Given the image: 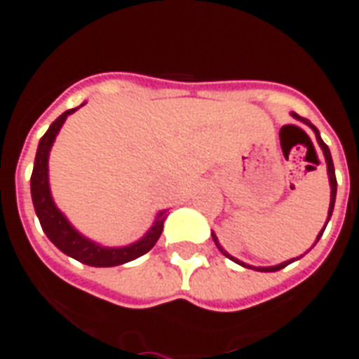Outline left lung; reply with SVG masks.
Wrapping results in <instances>:
<instances>
[{"label":"left lung","instance_id":"1","mask_svg":"<svg viewBox=\"0 0 359 359\" xmlns=\"http://www.w3.org/2000/svg\"><path fill=\"white\" fill-rule=\"evenodd\" d=\"M292 117H294V119H298V121H302V123H306L307 126H309V128H311L313 132H315V137H317V143H318V145H320V149H323V152H324V158H326V165H328V177H330V188H332V191H330V208H328V219H326V225H328L330 218H332V212H334L335 196H337V179H335L334 160H332V154H330V149H328V145H326V143H324V141H323V137H320V134H318L317 126H315V124H311V123H309V121H307V119H304V117H300V115H298V114H292ZM326 225H324V227H323V231H320V233H318V236H317V242H318V238H320V236H323L324 229H326ZM212 240H214V244H216V248H218V250L222 251V253H224L225 257H227V259H231V261H235L236 264H240V266H245V268H253V266H250V264H245V262H242V261H238V259H235V257H231L229 253H227V251H225L224 248H222V245H219V242H218V236L214 235V233H212ZM317 242H315V244H317ZM294 261H296V259H290V261H285V262H281V264H276V266H266V268H262V266H261V268H255V270H259V272H276V270H281V268L289 266L290 262H294Z\"/></svg>","mask_w":359,"mask_h":359}]
</instances>
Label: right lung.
I'll return each mask as SVG.
<instances>
[{
	"label": "right lung",
	"mask_w": 359,
	"mask_h": 359,
	"mask_svg": "<svg viewBox=\"0 0 359 359\" xmlns=\"http://www.w3.org/2000/svg\"><path fill=\"white\" fill-rule=\"evenodd\" d=\"M83 106V104H81ZM76 109H67L63 115H59L57 119L50 124L46 134L42 135L39 141V149H36L35 165H33V173H31V199H33V207H35L36 218L41 222L42 231L46 236L52 240V244L61 250L65 255L72 257L76 261L89 264V266H119L124 262H130L137 259V257L145 255L147 251L152 250V245L156 244L160 235L163 231V222L168 218V210L156 216V222L152 227L147 231V235L134 244L124 245V248H104V245L93 242L80 235L78 231L69 224V219L65 218L63 212L55 207V203L50 194V184H48V156H50V149H52L55 135L63 126L65 119L70 114H74Z\"/></svg>",
	"instance_id": "obj_1"
}]
</instances>
